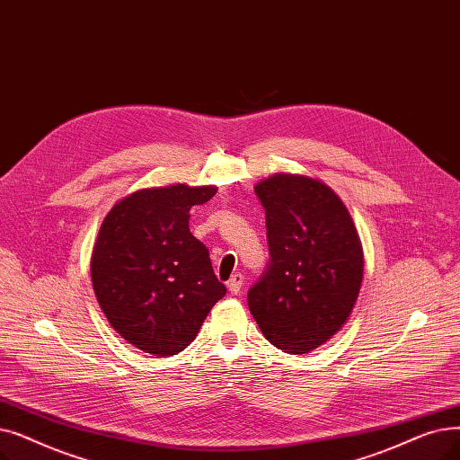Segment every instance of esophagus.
Here are the masks:
<instances>
[{
	"instance_id": "1",
	"label": "esophagus",
	"mask_w": 460,
	"mask_h": 460,
	"mask_svg": "<svg viewBox=\"0 0 460 460\" xmlns=\"http://www.w3.org/2000/svg\"><path fill=\"white\" fill-rule=\"evenodd\" d=\"M243 284H244V276H243L241 272H236V274H233V276L229 278L227 288H229V291H231L233 295H236V293H241Z\"/></svg>"
}]
</instances>
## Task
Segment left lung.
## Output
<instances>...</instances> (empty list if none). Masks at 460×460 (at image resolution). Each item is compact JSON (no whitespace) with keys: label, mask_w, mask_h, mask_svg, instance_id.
<instances>
[{"label":"left lung","mask_w":460,"mask_h":460,"mask_svg":"<svg viewBox=\"0 0 460 460\" xmlns=\"http://www.w3.org/2000/svg\"><path fill=\"white\" fill-rule=\"evenodd\" d=\"M265 210L269 265L248 291L259 329L278 349L308 353L341 331L363 282V248L338 195L308 176L255 186Z\"/></svg>","instance_id":"left-lung-1"}]
</instances>
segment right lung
Masks as SVG:
<instances>
[{"instance_id": "right-lung-1", "label": "right lung", "mask_w": 460, "mask_h": 460, "mask_svg": "<svg viewBox=\"0 0 460 460\" xmlns=\"http://www.w3.org/2000/svg\"><path fill=\"white\" fill-rule=\"evenodd\" d=\"M214 186L138 190L103 219L92 253L93 291L112 329L157 357L186 349L227 289L207 246L190 233V208Z\"/></svg>"}]
</instances>
